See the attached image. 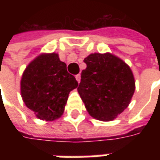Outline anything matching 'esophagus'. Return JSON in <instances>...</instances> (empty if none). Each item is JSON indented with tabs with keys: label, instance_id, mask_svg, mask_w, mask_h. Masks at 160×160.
<instances>
[{
	"label": "esophagus",
	"instance_id": "34e87169",
	"mask_svg": "<svg viewBox=\"0 0 160 160\" xmlns=\"http://www.w3.org/2000/svg\"><path fill=\"white\" fill-rule=\"evenodd\" d=\"M75 78H76L77 81H78V82L80 83V73H79V74H77V75H75Z\"/></svg>",
	"mask_w": 160,
	"mask_h": 160
}]
</instances>
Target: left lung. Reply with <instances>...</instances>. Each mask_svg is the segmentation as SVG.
Listing matches in <instances>:
<instances>
[{"mask_svg": "<svg viewBox=\"0 0 160 160\" xmlns=\"http://www.w3.org/2000/svg\"><path fill=\"white\" fill-rule=\"evenodd\" d=\"M78 92L91 117L103 122L118 118L135 90L130 67L111 53H93L84 59Z\"/></svg>", "mask_w": 160, "mask_h": 160, "instance_id": "left-lung-1", "label": "left lung"}]
</instances>
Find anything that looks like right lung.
Segmentation results:
<instances>
[{"label": "right lung", "instance_id": "right-lung-1", "mask_svg": "<svg viewBox=\"0 0 160 160\" xmlns=\"http://www.w3.org/2000/svg\"><path fill=\"white\" fill-rule=\"evenodd\" d=\"M78 87L73 75L57 53H42L27 65L20 80V92L26 107L42 121L62 117L68 94Z\"/></svg>", "mask_w": 160, "mask_h": 160}]
</instances>
